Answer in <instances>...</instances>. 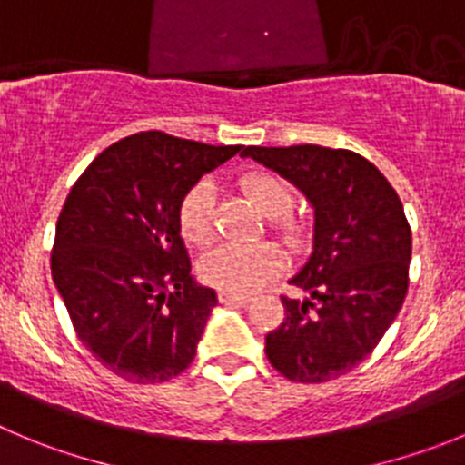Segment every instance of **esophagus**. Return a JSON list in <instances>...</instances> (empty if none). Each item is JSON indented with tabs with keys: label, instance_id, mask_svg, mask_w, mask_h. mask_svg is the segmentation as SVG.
Segmentation results:
<instances>
[{
	"label": "esophagus",
	"instance_id": "obj_1",
	"mask_svg": "<svg viewBox=\"0 0 465 465\" xmlns=\"http://www.w3.org/2000/svg\"><path fill=\"white\" fill-rule=\"evenodd\" d=\"M218 298L220 302H224V305L245 307L247 302H250V296H238V293H232V292H218Z\"/></svg>",
	"mask_w": 465,
	"mask_h": 465
}]
</instances>
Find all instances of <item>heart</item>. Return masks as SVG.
Wrapping results in <instances>:
<instances>
[{
  "instance_id": "1",
  "label": "heart",
  "mask_w": 465,
  "mask_h": 465,
  "mask_svg": "<svg viewBox=\"0 0 465 465\" xmlns=\"http://www.w3.org/2000/svg\"><path fill=\"white\" fill-rule=\"evenodd\" d=\"M242 190L263 215L272 218L286 245L296 247L302 241L301 224L284 215L293 203V193L286 181H282L275 173H250L242 179ZM213 206H215V194H213V185L206 181L197 183L185 194L179 213L181 233L185 241L193 245H206L211 241L215 233ZM280 268L282 252L271 242H250V245L223 242L203 254L199 262L203 282L220 292H232L238 296L257 292L259 286L280 272Z\"/></svg>"
}]
</instances>
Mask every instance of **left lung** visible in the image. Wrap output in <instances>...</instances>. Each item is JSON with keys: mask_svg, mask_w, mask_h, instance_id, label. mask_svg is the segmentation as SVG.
I'll use <instances>...</instances> for the list:
<instances>
[{"mask_svg": "<svg viewBox=\"0 0 465 465\" xmlns=\"http://www.w3.org/2000/svg\"><path fill=\"white\" fill-rule=\"evenodd\" d=\"M314 208L312 252L289 284L284 321L266 335L271 364L289 381L325 383L374 351L409 289L411 227L383 173L346 149L247 146Z\"/></svg>", "mask_w": 465, "mask_h": 465, "instance_id": "obj_1", "label": "left lung"}]
</instances>
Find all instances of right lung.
I'll return each instance as SVG.
<instances>
[{"label":"right lung","instance_id":"1","mask_svg":"<svg viewBox=\"0 0 465 465\" xmlns=\"http://www.w3.org/2000/svg\"><path fill=\"white\" fill-rule=\"evenodd\" d=\"M241 149L160 130L130 134L68 193L52 280L80 341L112 374L163 383L193 362L218 296L190 275L181 202Z\"/></svg>","mask_w":465,"mask_h":465}]
</instances>
